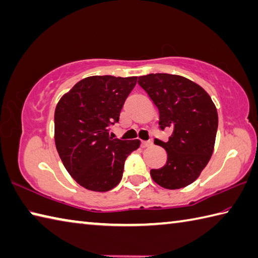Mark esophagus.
Returning a JSON list of instances; mask_svg holds the SVG:
<instances>
[{"label": "esophagus", "instance_id": "obj_1", "mask_svg": "<svg viewBox=\"0 0 258 258\" xmlns=\"http://www.w3.org/2000/svg\"><path fill=\"white\" fill-rule=\"evenodd\" d=\"M151 142L150 141H142L141 142V148L142 149H145V148H149V147H151Z\"/></svg>", "mask_w": 258, "mask_h": 258}]
</instances>
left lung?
Instances as JSON below:
<instances>
[{
    "instance_id": "1",
    "label": "left lung",
    "mask_w": 258,
    "mask_h": 258,
    "mask_svg": "<svg viewBox=\"0 0 258 258\" xmlns=\"http://www.w3.org/2000/svg\"><path fill=\"white\" fill-rule=\"evenodd\" d=\"M138 83L159 110V130H171L167 142L154 139V144L166 150L167 162L150 175L163 188H182L198 179L212 156L217 108L203 88L184 77L148 74Z\"/></svg>"
}]
</instances>
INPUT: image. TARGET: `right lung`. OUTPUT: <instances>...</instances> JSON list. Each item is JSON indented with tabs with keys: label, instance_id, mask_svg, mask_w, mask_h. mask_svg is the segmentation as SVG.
Listing matches in <instances>:
<instances>
[{
	"label": "right lung",
	"instance_id": "right-lung-1",
	"mask_svg": "<svg viewBox=\"0 0 258 258\" xmlns=\"http://www.w3.org/2000/svg\"><path fill=\"white\" fill-rule=\"evenodd\" d=\"M137 77L95 76L78 82L55 109V144L65 169L79 185L107 191L118 185L124 163L140 147L139 140L109 135L118 123L126 98Z\"/></svg>",
	"mask_w": 258,
	"mask_h": 258
}]
</instances>
